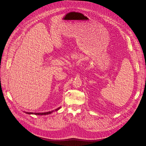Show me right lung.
<instances>
[{
    "mask_svg": "<svg viewBox=\"0 0 146 146\" xmlns=\"http://www.w3.org/2000/svg\"><path fill=\"white\" fill-rule=\"evenodd\" d=\"M60 108V107H59V108H58L57 109H56L55 110V111H58V110H59ZM54 111H49V112H40V113H37V112H36V113H34V112H26V113H28V114H35V115H48V114H50V113H51L52 112H53Z\"/></svg>",
    "mask_w": 146,
    "mask_h": 146,
    "instance_id": "right-lung-1",
    "label": "right lung"
}]
</instances>
